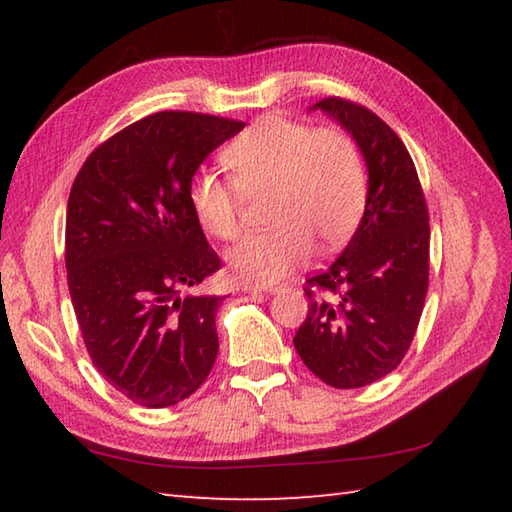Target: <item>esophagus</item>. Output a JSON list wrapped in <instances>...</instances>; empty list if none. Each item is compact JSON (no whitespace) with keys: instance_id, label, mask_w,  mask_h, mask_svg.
Returning a JSON list of instances; mask_svg holds the SVG:
<instances>
[{"instance_id":"obj_1","label":"esophagus","mask_w":512,"mask_h":512,"mask_svg":"<svg viewBox=\"0 0 512 512\" xmlns=\"http://www.w3.org/2000/svg\"><path fill=\"white\" fill-rule=\"evenodd\" d=\"M244 292H248V295H257V292H264V295H275V292H279V286H266V284H244Z\"/></svg>"}]
</instances>
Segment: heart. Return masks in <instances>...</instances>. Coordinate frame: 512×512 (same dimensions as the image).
Here are the masks:
<instances>
[{
    "instance_id": "1",
    "label": "heart",
    "mask_w": 512,
    "mask_h": 512,
    "mask_svg": "<svg viewBox=\"0 0 512 512\" xmlns=\"http://www.w3.org/2000/svg\"><path fill=\"white\" fill-rule=\"evenodd\" d=\"M233 184L213 171L195 173L189 204L206 233H239V193L270 191V231L228 250V268L248 284H273L312 253L343 246L361 222L367 176L354 140L339 129L264 116L222 151Z\"/></svg>"
}]
</instances>
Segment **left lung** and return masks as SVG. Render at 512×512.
I'll list each match as a JSON object with an SVG mask.
<instances>
[{"label":"left lung","mask_w":512,"mask_h":512,"mask_svg":"<svg viewBox=\"0 0 512 512\" xmlns=\"http://www.w3.org/2000/svg\"><path fill=\"white\" fill-rule=\"evenodd\" d=\"M312 110L334 118L361 151L367 202L350 244L308 279V317L292 343L323 383L356 389L394 372L416 334L429 286V215L409 151L387 123L336 96Z\"/></svg>","instance_id":"obj_1"}]
</instances>
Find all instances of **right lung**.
Instances as JSON below:
<instances>
[{
	"mask_svg": "<svg viewBox=\"0 0 512 512\" xmlns=\"http://www.w3.org/2000/svg\"><path fill=\"white\" fill-rule=\"evenodd\" d=\"M246 123L158 112L94 149L65 215V268L94 367L136 405H178L217 356L222 297L193 295L220 270L189 204L206 156Z\"/></svg>",
	"mask_w": 512,
	"mask_h": 512,
	"instance_id": "add662e5",
	"label": "right lung"
}]
</instances>
